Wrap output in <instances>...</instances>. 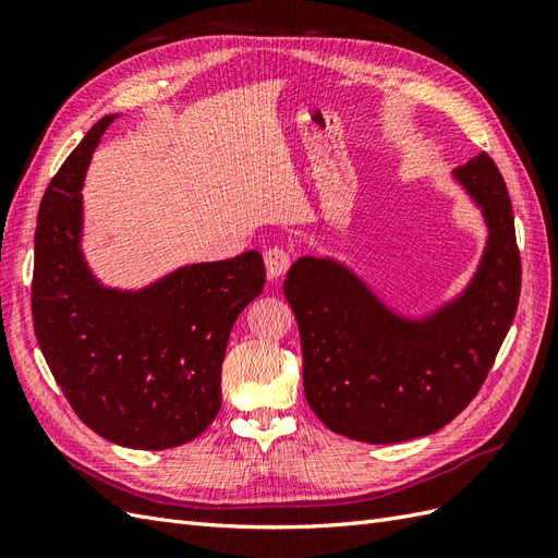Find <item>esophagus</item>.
I'll use <instances>...</instances> for the list:
<instances>
[{"label":"esophagus","instance_id":"esophagus-1","mask_svg":"<svg viewBox=\"0 0 558 558\" xmlns=\"http://www.w3.org/2000/svg\"><path fill=\"white\" fill-rule=\"evenodd\" d=\"M291 265V253L281 248V246H272L265 251V267H267V277L269 279H279L286 269Z\"/></svg>","mask_w":558,"mask_h":558}]
</instances>
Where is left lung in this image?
I'll return each mask as SVG.
<instances>
[{
    "mask_svg": "<svg viewBox=\"0 0 558 558\" xmlns=\"http://www.w3.org/2000/svg\"><path fill=\"white\" fill-rule=\"evenodd\" d=\"M453 174L482 207L492 234L475 279L442 312L408 324L326 258H300L286 275L305 396L332 433L393 445L440 430L477 396L498 356L521 293L512 202L486 154Z\"/></svg>",
    "mask_w": 558,
    "mask_h": 558,
    "instance_id": "8db88e82",
    "label": "left lung"
}]
</instances>
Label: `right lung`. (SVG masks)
I'll use <instances>...</instances> for the list:
<instances>
[{
  "label": "right lung",
  "instance_id": "1",
  "mask_svg": "<svg viewBox=\"0 0 558 558\" xmlns=\"http://www.w3.org/2000/svg\"><path fill=\"white\" fill-rule=\"evenodd\" d=\"M116 116L93 125L41 197L32 320L76 416L130 449L195 440L221 410V365L234 320L263 293L265 263L246 251L199 263L137 293L102 289L81 258V183Z\"/></svg>",
  "mask_w": 558,
  "mask_h": 558
}]
</instances>
